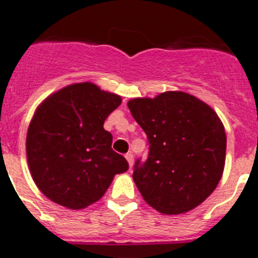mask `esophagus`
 <instances>
[{
	"label": "esophagus",
	"mask_w": 258,
	"mask_h": 258,
	"mask_svg": "<svg viewBox=\"0 0 258 258\" xmlns=\"http://www.w3.org/2000/svg\"><path fill=\"white\" fill-rule=\"evenodd\" d=\"M125 159H127V162H128L130 168H131V167H133V164H134V155H133V152H127V154H125Z\"/></svg>",
	"instance_id": "esophagus-1"
}]
</instances>
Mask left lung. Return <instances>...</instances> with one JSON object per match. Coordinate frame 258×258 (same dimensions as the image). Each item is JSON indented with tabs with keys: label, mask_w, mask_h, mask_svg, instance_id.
I'll list each match as a JSON object with an SVG mask.
<instances>
[{
	"label": "left lung",
	"mask_w": 258,
	"mask_h": 258,
	"mask_svg": "<svg viewBox=\"0 0 258 258\" xmlns=\"http://www.w3.org/2000/svg\"><path fill=\"white\" fill-rule=\"evenodd\" d=\"M148 139V158L138 159L134 181L148 205L180 215L202 204L223 176L227 136L217 114L196 96L167 91L127 103Z\"/></svg>",
	"instance_id": "obj_1"
}]
</instances>
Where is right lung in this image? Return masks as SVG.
<instances>
[{
    "label": "right lung",
    "mask_w": 258,
    "mask_h": 258,
    "mask_svg": "<svg viewBox=\"0 0 258 258\" xmlns=\"http://www.w3.org/2000/svg\"><path fill=\"white\" fill-rule=\"evenodd\" d=\"M120 103L119 95L85 82L66 86L39 104L27 130L26 155L31 177L46 198L83 209L103 196L116 173L128 169L103 128Z\"/></svg>",
    "instance_id": "obj_1"
}]
</instances>
